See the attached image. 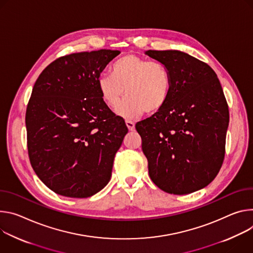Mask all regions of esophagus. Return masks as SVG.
<instances>
[{
  "label": "esophagus",
  "instance_id": "34e87169",
  "mask_svg": "<svg viewBox=\"0 0 253 253\" xmlns=\"http://www.w3.org/2000/svg\"><path fill=\"white\" fill-rule=\"evenodd\" d=\"M126 125L128 128V130H134V123L130 122V121H126Z\"/></svg>",
  "mask_w": 253,
  "mask_h": 253
}]
</instances>
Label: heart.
I'll use <instances>...</instances> for the list:
<instances>
[{
    "instance_id": "heart-1",
    "label": "heart",
    "mask_w": 253,
    "mask_h": 253,
    "mask_svg": "<svg viewBox=\"0 0 253 253\" xmlns=\"http://www.w3.org/2000/svg\"><path fill=\"white\" fill-rule=\"evenodd\" d=\"M110 74H101L97 87L103 103L117 110L126 93L119 115L132 119L147 111L161 110L169 99L172 77L161 61L149 60L135 54H126L112 63Z\"/></svg>"
}]
</instances>
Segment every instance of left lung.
Here are the masks:
<instances>
[{
  "label": "left lung",
  "instance_id": "8db88e82",
  "mask_svg": "<svg viewBox=\"0 0 253 253\" xmlns=\"http://www.w3.org/2000/svg\"><path fill=\"white\" fill-rule=\"evenodd\" d=\"M172 77L166 105L135 125L149 175L161 190L189 194L210 184L225 156L228 104L214 70L178 50H149Z\"/></svg>",
  "mask_w": 253,
  "mask_h": 253
}]
</instances>
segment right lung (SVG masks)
I'll use <instances>...</instances> for the list:
<instances>
[{
    "label": "right lung",
    "instance_id": "obj_1",
    "mask_svg": "<svg viewBox=\"0 0 253 253\" xmlns=\"http://www.w3.org/2000/svg\"><path fill=\"white\" fill-rule=\"evenodd\" d=\"M120 53L62 56L34 84L26 110L28 155L36 175L56 194L87 198L110 180L127 127L103 103L97 79Z\"/></svg>",
    "mask_w": 253,
    "mask_h": 253
}]
</instances>
